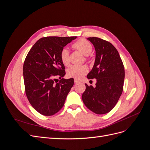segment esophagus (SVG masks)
<instances>
[{
    "instance_id": "esophagus-1",
    "label": "esophagus",
    "mask_w": 150,
    "mask_h": 150,
    "mask_svg": "<svg viewBox=\"0 0 150 150\" xmlns=\"http://www.w3.org/2000/svg\"><path fill=\"white\" fill-rule=\"evenodd\" d=\"M74 83L75 84H77V83H79V80H78V79H74Z\"/></svg>"
}]
</instances>
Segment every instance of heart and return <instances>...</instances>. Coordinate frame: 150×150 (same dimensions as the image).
<instances>
[{"label":"heart","instance_id":"b5f03b06","mask_svg":"<svg viewBox=\"0 0 150 150\" xmlns=\"http://www.w3.org/2000/svg\"><path fill=\"white\" fill-rule=\"evenodd\" d=\"M72 47L82 52L84 56H86V59H87L88 56L93 51L92 44L84 39L78 40V41L73 44ZM60 57L62 62L65 66L69 64V51L67 47L62 49L60 52ZM88 72V68L86 65H73L67 70V76L69 78L79 79L84 75L87 74Z\"/></svg>","mask_w":150,"mask_h":150}]
</instances>
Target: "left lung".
<instances>
[{
	"label": "left lung",
	"instance_id": "obj_1",
	"mask_svg": "<svg viewBox=\"0 0 150 150\" xmlns=\"http://www.w3.org/2000/svg\"><path fill=\"white\" fill-rule=\"evenodd\" d=\"M94 46L96 59L88 79H96L95 87L86 85L82 95L85 106L98 115L106 114L115 106L123 89L125 68L117 49L98 38L87 39Z\"/></svg>",
	"mask_w": 150,
	"mask_h": 150
}]
</instances>
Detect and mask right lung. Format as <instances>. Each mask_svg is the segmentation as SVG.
I'll list each match as a JSON object with an SVG mask.
<instances>
[{
  "label": "right lung",
  "mask_w": 150,
  "mask_h": 150,
  "mask_svg": "<svg viewBox=\"0 0 150 150\" xmlns=\"http://www.w3.org/2000/svg\"><path fill=\"white\" fill-rule=\"evenodd\" d=\"M77 37H52L39 39L27 55L23 76L27 98L40 114L52 116L63 107L74 79H66L60 52ZM60 80L55 83V78Z\"/></svg>",
  "instance_id": "add662e5"
}]
</instances>
